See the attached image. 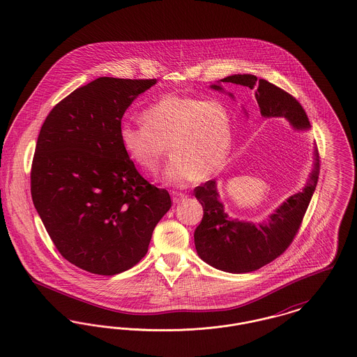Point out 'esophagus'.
I'll return each mask as SVG.
<instances>
[{"mask_svg":"<svg viewBox=\"0 0 357 357\" xmlns=\"http://www.w3.org/2000/svg\"><path fill=\"white\" fill-rule=\"evenodd\" d=\"M185 198H186V195L182 194V192H172V202H174V204L182 202Z\"/></svg>","mask_w":357,"mask_h":357,"instance_id":"esophagus-1","label":"esophagus"}]
</instances>
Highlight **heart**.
Listing matches in <instances>:
<instances>
[{"label":"heart","mask_w":357,"mask_h":357,"mask_svg":"<svg viewBox=\"0 0 357 357\" xmlns=\"http://www.w3.org/2000/svg\"><path fill=\"white\" fill-rule=\"evenodd\" d=\"M142 119L144 124L121 123V147L137 167L155 174L169 144L172 155L163 181L171 186L217 175L231 151L233 119L220 100L166 95L146 108Z\"/></svg>","instance_id":"obj_1"}]
</instances>
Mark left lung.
<instances>
[{
  "mask_svg": "<svg viewBox=\"0 0 357 357\" xmlns=\"http://www.w3.org/2000/svg\"><path fill=\"white\" fill-rule=\"evenodd\" d=\"M243 85L255 91L264 118H284L297 131L310 128L304 108L284 89L250 73L231 75L210 88L225 92L222 84ZM234 99V95L229 92ZM320 172L319 151L313 149V166L305 186L278 206L266 221H239L225 213L215 179L195 187V198L204 207V218L195 229L194 242L198 255L222 272H255L282 255L297 234L313 197Z\"/></svg>",
  "mask_w": 357,
  "mask_h": 357,
  "instance_id": "1",
  "label": "left lung"
}]
</instances>
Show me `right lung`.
I'll list each match as a JSON object with an SVG mask.
<instances>
[{"label":"right lung","instance_id":"add662e5","mask_svg":"<svg viewBox=\"0 0 357 357\" xmlns=\"http://www.w3.org/2000/svg\"><path fill=\"white\" fill-rule=\"evenodd\" d=\"M156 79L99 77L53 107L31 171L34 207L56 249L102 275L128 271L149 250L170 194L150 185L123 150L126 109Z\"/></svg>","mask_w":357,"mask_h":357}]
</instances>
